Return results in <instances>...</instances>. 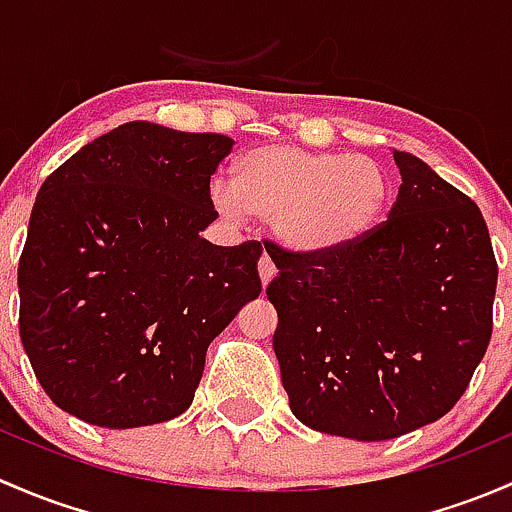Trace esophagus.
Masks as SVG:
<instances>
[{"label": "esophagus", "mask_w": 512, "mask_h": 512, "mask_svg": "<svg viewBox=\"0 0 512 512\" xmlns=\"http://www.w3.org/2000/svg\"><path fill=\"white\" fill-rule=\"evenodd\" d=\"M258 273H261L263 286H268V283H271V278L276 276V261H273L268 254H263L261 261H258Z\"/></svg>", "instance_id": "1"}]
</instances>
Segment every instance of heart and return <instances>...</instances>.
Segmentation results:
<instances>
[{
  "label": "heart",
  "mask_w": 512,
  "mask_h": 512,
  "mask_svg": "<svg viewBox=\"0 0 512 512\" xmlns=\"http://www.w3.org/2000/svg\"><path fill=\"white\" fill-rule=\"evenodd\" d=\"M392 194L387 170L372 157L263 145L234 162V184L214 182L212 207L224 219L246 212L271 219L278 234L303 249L357 241L382 219Z\"/></svg>",
  "instance_id": "b5f03b06"
}]
</instances>
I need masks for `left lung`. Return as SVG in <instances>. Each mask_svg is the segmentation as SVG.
Instances as JSON below:
<instances>
[{
  "label": "left lung",
  "instance_id": "obj_1",
  "mask_svg": "<svg viewBox=\"0 0 512 512\" xmlns=\"http://www.w3.org/2000/svg\"><path fill=\"white\" fill-rule=\"evenodd\" d=\"M389 217L335 249L266 239L273 350L291 412L323 434L384 441L441 419L493 335L498 263L473 199L409 152Z\"/></svg>",
  "mask_w": 512,
  "mask_h": 512
}]
</instances>
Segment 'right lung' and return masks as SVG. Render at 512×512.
<instances>
[{
	"label": "right lung",
	"instance_id": "1",
	"mask_svg": "<svg viewBox=\"0 0 512 512\" xmlns=\"http://www.w3.org/2000/svg\"><path fill=\"white\" fill-rule=\"evenodd\" d=\"M234 140L125 123L36 194L19 258V337L63 412L105 429L192 404L209 342L258 298L261 244L214 246L209 182Z\"/></svg>",
	"mask_w": 512,
	"mask_h": 512
}]
</instances>
